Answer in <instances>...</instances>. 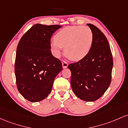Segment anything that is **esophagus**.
<instances>
[{
    "label": "esophagus",
    "mask_w": 128,
    "mask_h": 128,
    "mask_svg": "<svg viewBox=\"0 0 128 128\" xmlns=\"http://www.w3.org/2000/svg\"><path fill=\"white\" fill-rule=\"evenodd\" d=\"M68 63H67L66 62L64 61H64L62 62V66H63V68H67V67H68Z\"/></svg>",
    "instance_id": "esophagus-1"
}]
</instances>
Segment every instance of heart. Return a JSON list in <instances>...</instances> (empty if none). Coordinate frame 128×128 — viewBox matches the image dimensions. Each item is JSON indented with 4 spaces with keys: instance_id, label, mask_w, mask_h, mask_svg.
Returning <instances> with one entry per match:
<instances>
[{
    "instance_id": "b5f03b06",
    "label": "heart",
    "mask_w": 128,
    "mask_h": 128,
    "mask_svg": "<svg viewBox=\"0 0 128 128\" xmlns=\"http://www.w3.org/2000/svg\"><path fill=\"white\" fill-rule=\"evenodd\" d=\"M93 42L91 28L83 26H69L58 31L51 44L54 54L58 57L62 48L65 47V54L69 58L78 61L90 52Z\"/></svg>"
}]
</instances>
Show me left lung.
<instances>
[{"label": "left lung", "mask_w": 128, "mask_h": 128, "mask_svg": "<svg viewBox=\"0 0 128 128\" xmlns=\"http://www.w3.org/2000/svg\"><path fill=\"white\" fill-rule=\"evenodd\" d=\"M93 34V42L88 54L83 59L70 64L71 84L76 96L93 102L102 96L111 82L113 58L104 34L96 26L88 24Z\"/></svg>", "instance_id": "left-lung-1"}]
</instances>
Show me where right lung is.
Segmentation results:
<instances>
[{
  "label": "right lung",
  "instance_id": "obj_1",
  "mask_svg": "<svg viewBox=\"0 0 128 128\" xmlns=\"http://www.w3.org/2000/svg\"><path fill=\"white\" fill-rule=\"evenodd\" d=\"M61 26L35 24L18 44L14 68L17 87L31 102L41 101L50 94L54 78L62 70L61 61L50 50L51 37Z\"/></svg>",
  "mask_w": 128,
  "mask_h": 128
}]
</instances>
